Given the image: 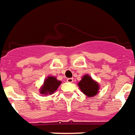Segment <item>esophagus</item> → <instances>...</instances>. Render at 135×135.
I'll return each mask as SVG.
<instances>
[{
	"mask_svg": "<svg viewBox=\"0 0 135 135\" xmlns=\"http://www.w3.org/2000/svg\"><path fill=\"white\" fill-rule=\"evenodd\" d=\"M73 81H74V79H73V78H68V79H67V82H73Z\"/></svg>",
	"mask_w": 135,
	"mask_h": 135,
	"instance_id": "obj_1",
	"label": "esophagus"
}]
</instances>
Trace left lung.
Listing matches in <instances>:
<instances>
[{
	"label": "left lung",
	"mask_w": 135,
	"mask_h": 135,
	"mask_svg": "<svg viewBox=\"0 0 135 135\" xmlns=\"http://www.w3.org/2000/svg\"><path fill=\"white\" fill-rule=\"evenodd\" d=\"M78 86L84 94L88 97H92L99 92V85L89 75H85L82 80L78 83Z\"/></svg>",
	"instance_id": "1"
}]
</instances>
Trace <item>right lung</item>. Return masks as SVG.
<instances>
[{"mask_svg": "<svg viewBox=\"0 0 135 135\" xmlns=\"http://www.w3.org/2000/svg\"><path fill=\"white\" fill-rule=\"evenodd\" d=\"M61 81L57 80V79L55 76H47L44 80V85L41 87V94H52L56 91L57 88L61 85Z\"/></svg>", "mask_w": 135, "mask_h": 135, "instance_id": "add662e5", "label": "right lung"}]
</instances>
